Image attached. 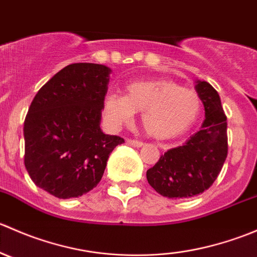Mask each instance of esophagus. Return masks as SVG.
Instances as JSON below:
<instances>
[{"mask_svg":"<svg viewBox=\"0 0 257 257\" xmlns=\"http://www.w3.org/2000/svg\"><path fill=\"white\" fill-rule=\"evenodd\" d=\"M126 144L133 145V147H137V148H139L143 145V143H142L141 141H136V139H126Z\"/></svg>","mask_w":257,"mask_h":257,"instance_id":"esophagus-1","label":"esophagus"}]
</instances>
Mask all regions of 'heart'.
Here are the masks:
<instances>
[{"mask_svg":"<svg viewBox=\"0 0 257 257\" xmlns=\"http://www.w3.org/2000/svg\"><path fill=\"white\" fill-rule=\"evenodd\" d=\"M201 102L198 93L169 79L137 80L125 87V95L105 97L102 113L113 128L129 123L142 112V125L155 139H172L185 133L198 119Z\"/></svg>","mask_w":257,"mask_h":257,"instance_id":"heart-1","label":"heart"}]
</instances>
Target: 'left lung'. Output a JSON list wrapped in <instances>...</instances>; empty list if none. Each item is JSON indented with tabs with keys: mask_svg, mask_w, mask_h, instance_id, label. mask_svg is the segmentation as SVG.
I'll return each mask as SVG.
<instances>
[{
	"mask_svg": "<svg viewBox=\"0 0 257 257\" xmlns=\"http://www.w3.org/2000/svg\"><path fill=\"white\" fill-rule=\"evenodd\" d=\"M196 92L205 108L201 129L185 144L173 148L147 170L148 183L167 198H191L208 190L227 157V123L219 93L205 80Z\"/></svg>",
	"mask_w": 257,
	"mask_h": 257,
	"instance_id": "8db88e82",
	"label": "left lung"
}]
</instances>
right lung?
Instances as JSON below:
<instances>
[{"mask_svg":"<svg viewBox=\"0 0 257 257\" xmlns=\"http://www.w3.org/2000/svg\"><path fill=\"white\" fill-rule=\"evenodd\" d=\"M109 73L103 64H69L31 103L23 125L25 167L56 198H78L97 186L110 153L124 143L99 126Z\"/></svg>","mask_w":257,"mask_h":257,"instance_id":"obj_1","label":"right lung"}]
</instances>
